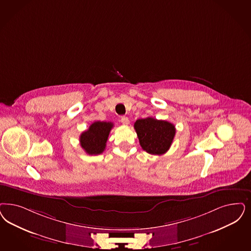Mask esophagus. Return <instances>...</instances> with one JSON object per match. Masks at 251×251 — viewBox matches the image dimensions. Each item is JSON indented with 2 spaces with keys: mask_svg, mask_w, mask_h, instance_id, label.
Wrapping results in <instances>:
<instances>
[{
  "mask_svg": "<svg viewBox=\"0 0 251 251\" xmlns=\"http://www.w3.org/2000/svg\"><path fill=\"white\" fill-rule=\"evenodd\" d=\"M121 123H122L123 125H128V124L130 123V121H129V119H128L127 117H125V116L121 117Z\"/></svg>",
  "mask_w": 251,
  "mask_h": 251,
  "instance_id": "34e87169",
  "label": "esophagus"
}]
</instances>
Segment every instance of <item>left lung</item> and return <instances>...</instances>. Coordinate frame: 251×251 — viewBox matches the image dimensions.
Wrapping results in <instances>:
<instances>
[{
  "label": "left lung",
  "mask_w": 251,
  "mask_h": 251,
  "mask_svg": "<svg viewBox=\"0 0 251 251\" xmlns=\"http://www.w3.org/2000/svg\"><path fill=\"white\" fill-rule=\"evenodd\" d=\"M140 146L151 155H163L172 146L175 136V126L166 121L148 117L134 123Z\"/></svg>",
  "instance_id": "1"
}]
</instances>
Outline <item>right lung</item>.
<instances>
[{"instance_id": "1", "label": "right lung", "mask_w": 251, "mask_h": 251, "mask_svg": "<svg viewBox=\"0 0 251 251\" xmlns=\"http://www.w3.org/2000/svg\"><path fill=\"white\" fill-rule=\"evenodd\" d=\"M112 122L95 121L79 136L80 146L89 155H99L104 152Z\"/></svg>"}]
</instances>
